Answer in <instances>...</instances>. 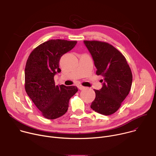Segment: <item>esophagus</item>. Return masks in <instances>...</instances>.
Wrapping results in <instances>:
<instances>
[{
  "label": "esophagus",
  "instance_id": "esophagus-1",
  "mask_svg": "<svg viewBox=\"0 0 156 156\" xmlns=\"http://www.w3.org/2000/svg\"><path fill=\"white\" fill-rule=\"evenodd\" d=\"M78 89H79L80 90H84V89L86 88L84 86H83L81 85H78Z\"/></svg>",
  "mask_w": 156,
  "mask_h": 156
}]
</instances>
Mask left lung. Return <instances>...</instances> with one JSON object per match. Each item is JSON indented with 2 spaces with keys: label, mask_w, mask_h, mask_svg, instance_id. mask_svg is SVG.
Returning <instances> with one entry per match:
<instances>
[{
  "label": "left lung",
  "mask_w": 156,
  "mask_h": 156,
  "mask_svg": "<svg viewBox=\"0 0 156 156\" xmlns=\"http://www.w3.org/2000/svg\"><path fill=\"white\" fill-rule=\"evenodd\" d=\"M84 43L93 57L96 75L104 78L101 90H94L96 98L91 108L101 114L112 115L129 94L133 78L131 69L124 55L111 44L99 41Z\"/></svg>",
  "instance_id": "obj_1"
}]
</instances>
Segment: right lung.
Here are the masks:
<instances>
[{"label": "right lung", "instance_id": "right-lung-1", "mask_svg": "<svg viewBox=\"0 0 156 156\" xmlns=\"http://www.w3.org/2000/svg\"><path fill=\"white\" fill-rule=\"evenodd\" d=\"M77 41L51 39L36 47L30 54L25 66V91L48 119L63 115L68 110L70 99L78 91L74 86L55 84L54 75L60 73V57L71 51Z\"/></svg>", "mask_w": 156, "mask_h": 156}]
</instances>
